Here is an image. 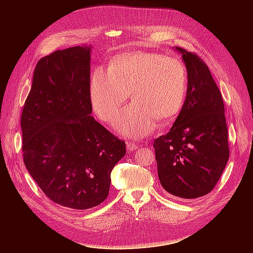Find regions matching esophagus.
<instances>
[{
    "label": "esophagus",
    "instance_id": "esophagus-1",
    "mask_svg": "<svg viewBox=\"0 0 253 253\" xmlns=\"http://www.w3.org/2000/svg\"><path fill=\"white\" fill-rule=\"evenodd\" d=\"M138 148H139V144H137V143H131V142H127L126 143V149L128 151H135V150H137Z\"/></svg>",
    "mask_w": 253,
    "mask_h": 253
}]
</instances>
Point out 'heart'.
<instances>
[{"label":"heart","instance_id":"obj_1","mask_svg":"<svg viewBox=\"0 0 253 253\" xmlns=\"http://www.w3.org/2000/svg\"><path fill=\"white\" fill-rule=\"evenodd\" d=\"M188 87L186 67L180 60L160 53L135 51L112 59L108 72L96 68L89 79L91 105L103 121L117 117L127 94L133 103L121 113L117 131L126 137H142L177 115Z\"/></svg>","mask_w":253,"mask_h":253}]
</instances>
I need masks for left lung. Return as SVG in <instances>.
<instances>
[{
	"instance_id": "obj_1",
	"label": "left lung",
	"mask_w": 253,
	"mask_h": 253,
	"mask_svg": "<svg viewBox=\"0 0 253 253\" xmlns=\"http://www.w3.org/2000/svg\"><path fill=\"white\" fill-rule=\"evenodd\" d=\"M187 68L186 100L173 126L154 141L159 181L168 193L192 200L211 192L229 158L225 106L208 66L175 47Z\"/></svg>"
}]
</instances>
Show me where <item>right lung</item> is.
<instances>
[{
  "mask_svg": "<svg viewBox=\"0 0 253 253\" xmlns=\"http://www.w3.org/2000/svg\"><path fill=\"white\" fill-rule=\"evenodd\" d=\"M91 45L57 50L38 62L23 108V158L49 200L76 210L108 197L126 143L91 114Z\"/></svg>",
  "mask_w": 253,
  "mask_h": 253,
  "instance_id": "add662e5",
  "label": "right lung"
}]
</instances>
